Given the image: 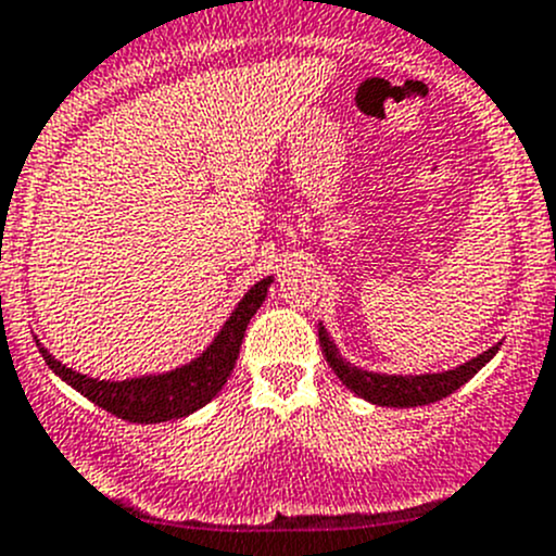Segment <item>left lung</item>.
Returning a JSON list of instances; mask_svg holds the SVG:
<instances>
[{
    "label": "left lung",
    "mask_w": 556,
    "mask_h": 556,
    "mask_svg": "<svg viewBox=\"0 0 556 556\" xmlns=\"http://www.w3.org/2000/svg\"><path fill=\"white\" fill-rule=\"evenodd\" d=\"M319 343L321 352H325L327 363H330L332 371L338 374L343 384H346L352 393H357L361 399L371 401L379 406H426L433 401L447 399L451 393H456L462 384H467L485 363L500 352V343H494L491 349H485L483 354L472 357L464 366L453 368V371L442 374H420V377H393V374H374L363 371V368L352 366L338 354L336 343L330 341L325 327L319 325Z\"/></svg>",
    "instance_id": "obj_1"
}]
</instances>
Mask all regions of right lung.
Returning <instances> with one entry per match:
<instances>
[{
  "mask_svg": "<svg viewBox=\"0 0 556 556\" xmlns=\"http://www.w3.org/2000/svg\"><path fill=\"white\" fill-rule=\"evenodd\" d=\"M269 283H273V278H264V281L253 283L248 289V294L231 311V316L220 327L207 352L199 354L188 366L174 368L168 374H157V377L128 379V382H105L103 379L100 382V379H89L87 374H76L73 368H65L40 343H37V349H40L43 361L49 363L56 377L65 379L73 390H78L84 399L98 404L100 409L130 422L174 420V417H185L190 412L202 409L204 404H210L220 393L237 363L248 321L267 298Z\"/></svg>",
  "mask_w": 556,
  "mask_h": 556,
  "instance_id": "obj_1",
  "label": "right lung"
}]
</instances>
